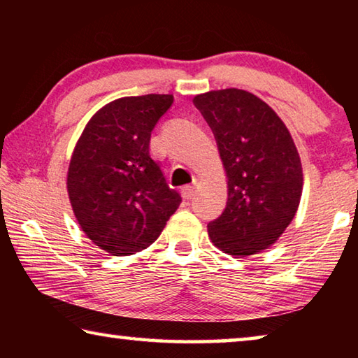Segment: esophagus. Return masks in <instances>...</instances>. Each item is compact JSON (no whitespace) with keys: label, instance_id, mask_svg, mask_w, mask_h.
Here are the masks:
<instances>
[{"label":"esophagus","instance_id":"1","mask_svg":"<svg viewBox=\"0 0 358 358\" xmlns=\"http://www.w3.org/2000/svg\"><path fill=\"white\" fill-rule=\"evenodd\" d=\"M181 196H183V199H186V201H189V199L196 196V187H194L192 185L183 186L181 187Z\"/></svg>","mask_w":358,"mask_h":358}]
</instances>
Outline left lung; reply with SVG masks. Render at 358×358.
<instances>
[{"label": "left lung", "instance_id": "obj_1", "mask_svg": "<svg viewBox=\"0 0 358 358\" xmlns=\"http://www.w3.org/2000/svg\"><path fill=\"white\" fill-rule=\"evenodd\" d=\"M192 102L213 131L229 180L227 205L208 235L230 256H251L294 220L303 186L299 151L273 108L252 93L217 90Z\"/></svg>", "mask_w": 358, "mask_h": 358}]
</instances>
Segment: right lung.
I'll list each match as a JSON object with an SVG mask.
<instances>
[{
  "mask_svg": "<svg viewBox=\"0 0 358 358\" xmlns=\"http://www.w3.org/2000/svg\"><path fill=\"white\" fill-rule=\"evenodd\" d=\"M172 104V94L113 101L88 121L72 153V210L87 237L113 256L148 248L181 203L150 155L151 131Z\"/></svg>",
  "mask_w": 358,
  "mask_h": 358,
  "instance_id": "1",
  "label": "right lung"
}]
</instances>
